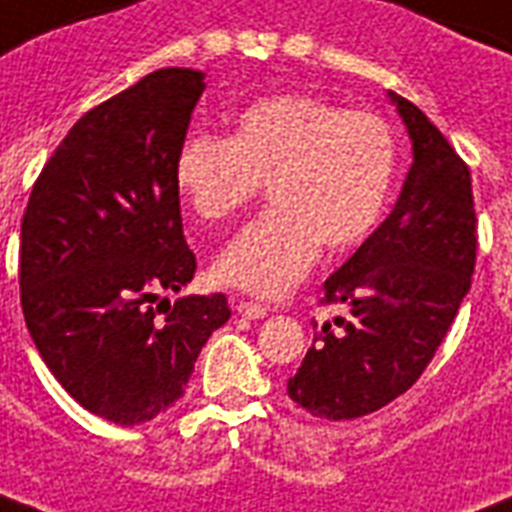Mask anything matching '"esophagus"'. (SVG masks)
I'll return each instance as SVG.
<instances>
[{
  "label": "esophagus",
  "mask_w": 512,
  "mask_h": 512,
  "mask_svg": "<svg viewBox=\"0 0 512 512\" xmlns=\"http://www.w3.org/2000/svg\"><path fill=\"white\" fill-rule=\"evenodd\" d=\"M236 314H241V317H247V319H263L268 311H265V306H260V303L239 300V303H236Z\"/></svg>",
  "instance_id": "obj_1"
}]
</instances>
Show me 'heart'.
Here are the masks:
<instances>
[{
	"label": "heart",
	"mask_w": 512,
	"mask_h": 512,
	"mask_svg": "<svg viewBox=\"0 0 512 512\" xmlns=\"http://www.w3.org/2000/svg\"><path fill=\"white\" fill-rule=\"evenodd\" d=\"M397 144L384 117L287 93L255 101L233 134H198L174 163L179 190L201 220L230 222L268 185L271 209L214 260L222 284L282 295L327 252L357 247L384 214Z\"/></svg>",
	"instance_id": "1"
}]
</instances>
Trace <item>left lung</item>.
I'll return each instance as SVG.
<instances>
[{
	"mask_svg": "<svg viewBox=\"0 0 512 512\" xmlns=\"http://www.w3.org/2000/svg\"><path fill=\"white\" fill-rule=\"evenodd\" d=\"M413 142L395 209L325 282L322 325L287 395L311 416L360 419L408 392L454 325L478 249L467 163L416 104L389 93Z\"/></svg>",
	"mask_w": 512,
	"mask_h": 512,
	"instance_id": "8db88e82",
	"label": "left lung"
}]
</instances>
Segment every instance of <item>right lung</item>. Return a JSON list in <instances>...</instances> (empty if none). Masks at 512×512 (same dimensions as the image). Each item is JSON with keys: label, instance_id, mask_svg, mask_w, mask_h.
I'll return each mask as SVG.
<instances>
[{"label": "right lung", "instance_id": "obj_1", "mask_svg": "<svg viewBox=\"0 0 512 512\" xmlns=\"http://www.w3.org/2000/svg\"><path fill=\"white\" fill-rule=\"evenodd\" d=\"M195 69H158L88 109L31 187L21 220V308L31 341L85 411L123 427L185 395L228 298L190 295L177 152L204 93Z\"/></svg>", "mask_w": 512, "mask_h": 512}]
</instances>
